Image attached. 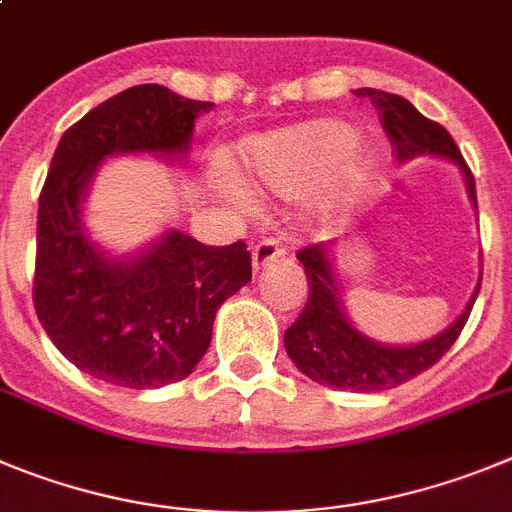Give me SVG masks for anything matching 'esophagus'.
Returning <instances> with one entry per match:
<instances>
[{
    "instance_id": "esophagus-1",
    "label": "esophagus",
    "mask_w": 512,
    "mask_h": 512,
    "mask_svg": "<svg viewBox=\"0 0 512 512\" xmlns=\"http://www.w3.org/2000/svg\"><path fill=\"white\" fill-rule=\"evenodd\" d=\"M283 255L285 250L275 242V239H260L255 245V250H252V265H255V270H260V267L270 265L273 260H280Z\"/></svg>"
}]
</instances>
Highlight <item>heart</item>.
Listing matches in <instances>:
<instances>
[{"label":"heart","instance_id":"1","mask_svg":"<svg viewBox=\"0 0 512 512\" xmlns=\"http://www.w3.org/2000/svg\"><path fill=\"white\" fill-rule=\"evenodd\" d=\"M331 170V196L352 199L370 183L375 158L354 130L339 119H313L262 137L247 150V170L260 186L293 193L303 183Z\"/></svg>","mask_w":512,"mask_h":512}]
</instances>
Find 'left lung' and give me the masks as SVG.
Returning a JSON list of instances; mask_svg holds the SVG:
<instances>
[{
    "label": "left lung",
    "mask_w": 512,
    "mask_h": 512,
    "mask_svg": "<svg viewBox=\"0 0 512 512\" xmlns=\"http://www.w3.org/2000/svg\"><path fill=\"white\" fill-rule=\"evenodd\" d=\"M357 96L372 101L380 112L382 130L395 147L400 163L434 155L446 158L462 170L464 183L472 206L477 209V191H474L472 170L464 163L457 142L441 124L423 117L411 101L403 96L388 94L377 89H357ZM303 270L308 278V303L298 321L285 331V352L296 362L298 370L313 382L336 390L352 393H377V390L398 388L403 382L413 380L436 365L462 334L469 319L477 293H480L482 275L474 285L467 306L451 321L444 331L418 344H382L372 336L362 334L347 316L339 283L334 270V245H311L298 252Z\"/></svg>",
    "instance_id": "left-lung-1"
}]
</instances>
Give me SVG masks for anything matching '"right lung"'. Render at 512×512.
I'll return each mask as SVG.
<instances>
[{
  "label": "right lung",
  "mask_w": 512,
  "mask_h": 512,
  "mask_svg": "<svg viewBox=\"0 0 512 512\" xmlns=\"http://www.w3.org/2000/svg\"><path fill=\"white\" fill-rule=\"evenodd\" d=\"M211 107L160 84L132 86L78 119L55 147L38 204L32 301L58 352L96 380L153 390L191 375L219 306L252 280L242 239L209 247L170 227L132 255H112L84 224L104 160L155 155L178 163Z\"/></svg>",
  "instance_id": "1"
}]
</instances>
